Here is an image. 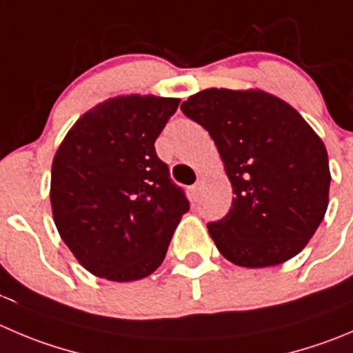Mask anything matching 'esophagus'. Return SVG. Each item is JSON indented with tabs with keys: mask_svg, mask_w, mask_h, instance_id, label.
<instances>
[{
	"mask_svg": "<svg viewBox=\"0 0 353 353\" xmlns=\"http://www.w3.org/2000/svg\"><path fill=\"white\" fill-rule=\"evenodd\" d=\"M199 189H201V185H199V183H196V185H192V187H190V190H189V192H190V196L194 197V199H196V197L199 196Z\"/></svg>",
	"mask_w": 353,
	"mask_h": 353,
	"instance_id": "obj_1",
	"label": "esophagus"
}]
</instances>
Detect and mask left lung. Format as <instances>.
<instances>
[{
	"instance_id": "8db88e82",
	"label": "left lung",
	"mask_w": 353,
	"mask_h": 353,
	"mask_svg": "<svg viewBox=\"0 0 353 353\" xmlns=\"http://www.w3.org/2000/svg\"><path fill=\"white\" fill-rule=\"evenodd\" d=\"M182 112L213 139L232 183V206L208 223L218 251L239 267L296 256L330 203L324 143L296 109L261 90L208 88Z\"/></svg>"
}]
</instances>
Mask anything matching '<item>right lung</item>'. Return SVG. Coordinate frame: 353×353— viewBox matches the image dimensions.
Instances as JSON below:
<instances>
[{"label":"right lung","mask_w":353,"mask_h":353,"mask_svg":"<svg viewBox=\"0 0 353 353\" xmlns=\"http://www.w3.org/2000/svg\"><path fill=\"white\" fill-rule=\"evenodd\" d=\"M179 103L156 95L103 100L74 123L53 157V221L97 277L130 283L152 274L189 211L154 147Z\"/></svg>","instance_id":"right-lung-1"}]
</instances>
